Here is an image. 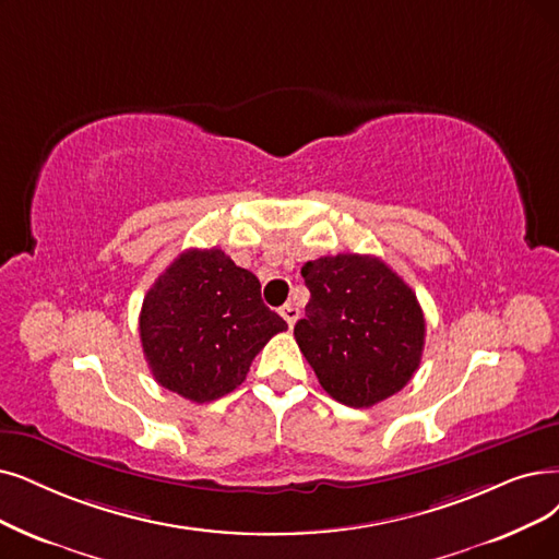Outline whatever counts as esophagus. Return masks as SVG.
I'll return each mask as SVG.
<instances>
[{"label": "esophagus", "instance_id": "obj_1", "mask_svg": "<svg viewBox=\"0 0 559 559\" xmlns=\"http://www.w3.org/2000/svg\"><path fill=\"white\" fill-rule=\"evenodd\" d=\"M280 314H282V319L288 323V328H294L296 321L300 319V309H298L296 305H292V302H286V305L280 309Z\"/></svg>", "mask_w": 559, "mask_h": 559}]
</instances>
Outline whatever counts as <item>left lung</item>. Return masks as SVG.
I'll return each mask as SVG.
<instances>
[{
    "label": "left lung",
    "instance_id": "obj_1",
    "mask_svg": "<svg viewBox=\"0 0 559 559\" xmlns=\"http://www.w3.org/2000/svg\"><path fill=\"white\" fill-rule=\"evenodd\" d=\"M309 288L296 342L321 388L350 408L404 390L424 350V314L413 288L369 254L307 261Z\"/></svg>",
    "mask_w": 559,
    "mask_h": 559
}]
</instances>
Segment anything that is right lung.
<instances>
[{
  "instance_id": "add662e5",
  "label": "right lung",
  "mask_w": 559,
  "mask_h": 559,
  "mask_svg": "<svg viewBox=\"0 0 559 559\" xmlns=\"http://www.w3.org/2000/svg\"><path fill=\"white\" fill-rule=\"evenodd\" d=\"M282 330L286 321L263 305L259 280L219 248L178 254L148 288L140 314L153 378L194 404L234 392Z\"/></svg>"
}]
</instances>
